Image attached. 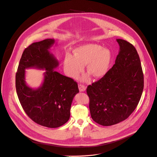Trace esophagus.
Returning <instances> with one entry per match:
<instances>
[{"instance_id": "1", "label": "esophagus", "mask_w": 157, "mask_h": 157, "mask_svg": "<svg viewBox=\"0 0 157 157\" xmlns=\"http://www.w3.org/2000/svg\"><path fill=\"white\" fill-rule=\"evenodd\" d=\"M78 89H79V91L80 92H84L85 90V86L82 85V84H79L78 85Z\"/></svg>"}]
</instances>
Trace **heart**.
<instances>
[{
    "label": "heart",
    "mask_w": 157,
    "mask_h": 157,
    "mask_svg": "<svg viewBox=\"0 0 157 157\" xmlns=\"http://www.w3.org/2000/svg\"><path fill=\"white\" fill-rule=\"evenodd\" d=\"M111 51L96 44L81 45L73 50V56L67 54L63 60V71L71 78L77 77L83 71L86 65V71L95 78H101L109 71L112 62ZM89 77L82 78L87 81Z\"/></svg>",
    "instance_id": "obj_1"
}]
</instances>
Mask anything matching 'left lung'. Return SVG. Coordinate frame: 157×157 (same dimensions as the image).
I'll use <instances>...</instances> for the list:
<instances>
[{
	"label": "left lung",
	"mask_w": 157,
	"mask_h": 157,
	"mask_svg": "<svg viewBox=\"0 0 157 157\" xmlns=\"http://www.w3.org/2000/svg\"><path fill=\"white\" fill-rule=\"evenodd\" d=\"M120 50L107 74L86 89L92 118L103 126L127 119L140 100L144 85L140 57L135 47L117 39Z\"/></svg>",
	"instance_id": "8db88e82"
}]
</instances>
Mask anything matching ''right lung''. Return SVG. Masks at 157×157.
Here are the masks:
<instances>
[{"label":"right lung","instance_id":"add662e5","mask_svg":"<svg viewBox=\"0 0 157 157\" xmlns=\"http://www.w3.org/2000/svg\"><path fill=\"white\" fill-rule=\"evenodd\" d=\"M54 43V39H47L27 47L15 75L16 91L24 110L35 122L48 128H57L68 121L73 98L79 92L75 81L54 71L59 62L49 49ZM29 67L46 71L37 89L30 88L25 81V70Z\"/></svg>","mask_w":157,"mask_h":157}]
</instances>
